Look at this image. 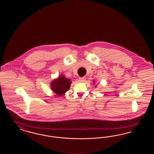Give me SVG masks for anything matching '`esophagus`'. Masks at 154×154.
<instances>
[{
  "instance_id": "esophagus-1",
  "label": "esophagus",
  "mask_w": 154,
  "mask_h": 154,
  "mask_svg": "<svg viewBox=\"0 0 154 154\" xmlns=\"http://www.w3.org/2000/svg\"><path fill=\"white\" fill-rule=\"evenodd\" d=\"M85 77H80L79 79V81L80 82H85Z\"/></svg>"
}]
</instances>
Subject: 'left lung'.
Wrapping results in <instances>:
<instances>
[{
    "mask_svg": "<svg viewBox=\"0 0 154 154\" xmlns=\"http://www.w3.org/2000/svg\"><path fill=\"white\" fill-rule=\"evenodd\" d=\"M94 82H95V81H94Z\"/></svg>",
    "mask_w": 154,
    "mask_h": 154,
    "instance_id": "8db88e82",
    "label": "left lung"
}]
</instances>
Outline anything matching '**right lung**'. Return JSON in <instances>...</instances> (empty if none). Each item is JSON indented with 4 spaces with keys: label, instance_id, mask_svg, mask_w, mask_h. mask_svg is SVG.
<instances>
[{
    "label": "right lung",
    "instance_id": "1",
    "mask_svg": "<svg viewBox=\"0 0 154 154\" xmlns=\"http://www.w3.org/2000/svg\"><path fill=\"white\" fill-rule=\"evenodd\" d=\"M72 81L69 79H66L64 75H60L58 78L55 79L51 83V88L53 92L58 95H62L69 89Z\"/></svg>",
    "mask_w": 154,
    "mask_h": 154
}]
</instances>
